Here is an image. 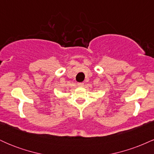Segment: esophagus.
<instances>
[{"mask_svg":"<svg viewBox=\"0 0 154 154\" xmlns=\"http://www.w3.org/2000/svg\"><path fill=\"white\" fill-rule=\"evenodd\" d=\"M77 85H78L79 87H82V86L84 85V83H83V82H78Z\"/></svg>","mask_w":154,"mask_h":154,"instance_id":"34e87169","label":"esophagus"}]
</instances>
